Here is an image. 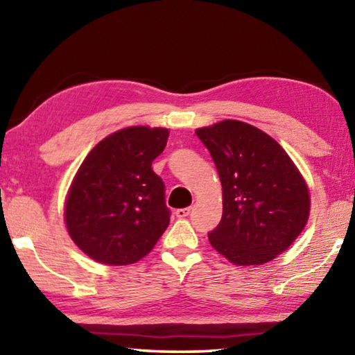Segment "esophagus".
<instances>
[{
    "mask_svg": "<svg viewBox=\"0 0 355 355\" xmlns=\"http://www.w3.org/2000/svg\"><path fill=\"white\" fill-rule=\"evenodd\" d=\"M189 213H191L189 207L188 208H180L175 211V216H177V218H186V216H188Z\"/></svg>",
    "mask_w": 355,
    "mask_h": 355,
    "instance_id": "obj_1",
    "label": "esophagus"
}]
</instances>
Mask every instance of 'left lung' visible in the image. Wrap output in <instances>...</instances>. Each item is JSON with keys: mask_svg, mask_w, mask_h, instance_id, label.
I'll use <instances>...</instances> for the list:
<instances>
[{"mask_svg": "<svg viewBox=\"0 0 355 355\" xmlns=\"http://www.w3.org/2000/svg\"><path fill=\"white\" fill-rule=\"evenodd\" d=\"M196 135L222 184V219L208 233L209 244L239 266L274 260L309 220L310 196L297 167L271 136L239 120Z\"/></svg>", "mask_w": 355, "mask_h": 355, "instance_id": "obj_1", "label": "left lung"}]
</instances>
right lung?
<instances>
[{
	"instance_id": "obj_1",
	"label": "right lung",
	"mask_w": 355,
	"mask_h": 355,
	"mask_svg": "<svg viewBox=\"0 0 355 355\" xmlns=\"http://www.w3.org/2000/svg\"><path fill=\"white\" fill-rule=\"evenodd\" d=\"M166 128L130 127L105 137L86 156L70 186L65 225L92 260L131 264L146 257L169 225L164 183L152 169Z\"/></svg>"
}]
</instances>
